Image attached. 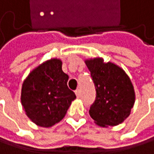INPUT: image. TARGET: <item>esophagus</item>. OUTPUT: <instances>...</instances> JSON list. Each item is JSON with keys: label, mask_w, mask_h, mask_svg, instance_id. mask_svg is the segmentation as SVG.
I'll use <instances>...</instances> for the list:
<instances>
[{"label": "esophagus", "mask_w": 154, "mask_h": 154, "mask_svg": "<svg viewBox=\"0 0 154 154\" xmlns=\"http://www.w3.org/2000/svg\"><path fill=\"white\" fill-rule=\"evenodd\" d=\"M75 94H76V95H77V98H79V97L81 96V92H80V90H79V89H77V90L75 91Z\"/></svg>", "instance_id": "obj_1"}]
</instances>
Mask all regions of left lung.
I'll use <instances>...</instances> for the list:
<instances>
[{"instance_id": "1", "label": "left lung", "mask_w": 154, "mask_h": 154, "mask_svg": "<svg viewBox=\"0 0 154 154\" xmlns=\"http://www.w3.org/2000/svg\"><path fill=\"white\" fill-rule=\"evenodd\" d=\"M94 83L96 98L89 114L101 127L117 126L131 112L135 103V91L126 72L111 62H103L102 58L85 60Z\"/></svg>"}]
</instances>
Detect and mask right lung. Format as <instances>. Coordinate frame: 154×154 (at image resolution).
Returning <instances> with one entry per match:
<instances>
[{"label": "right lung", "mask_w": 154, "mask_h": 154, "mask_svg": "<svg viewBox=\"0 0 154 154\" xmlns=\"http://www.w3.org/2000/svg\"><path fill=\"white\" fill-rule=\"evenodd\" d=\"M61 66L60 60L51 59L33 69L23 82L21 104L37 126L50 128L60 122L76 99Z\"/></svg>", "instance_id": "1"}]
</instances>
